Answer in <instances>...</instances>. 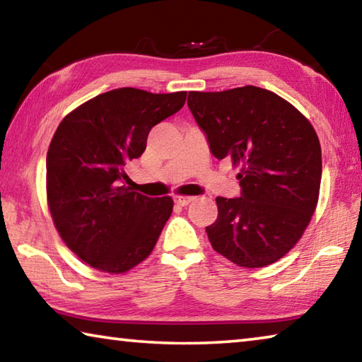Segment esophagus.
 Listing matches in <instances>:
<instances>
[{
	"mask_svg": "<svg viewBox=\"0 0 362 362\" xmlns=\"http://www.w3.org/2000/svg\"><path fill=\"white\" fill-rule=\"evenodd\" d=\"M194 198L193 196H177L175 198V203L179 204V206H188L189 203H192Z\"/></svg>",
	"mask_w": 362,
	"mask_h": 362,
	"instance_id": "1",
	"label": "esophagus"
}]
</instances>
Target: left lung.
<instances>
[{"label": "left lung", "instance_id": "left-lung-1", "mask_svg": "<svg viewBox=\"0 0 362 362\" xmlns=\"http://www.w3.org/2000/svg\"><path fill=\"white\" fill-rule=\"evenodd\" d=\"M188 108L212 155L240 166V198L218 196L206 226L216 252L244 268H262L296 246L320 198L322 161L315 127L272 90L244 86L188 94Z\"/></svg>", "mask_w": 362, "mask_h": 362}]
</instances>
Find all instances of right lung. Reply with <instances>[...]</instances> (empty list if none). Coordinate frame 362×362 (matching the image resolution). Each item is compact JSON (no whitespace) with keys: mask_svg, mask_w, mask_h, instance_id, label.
Instances as JSON below:
<instances>
[{"mask_svg":"<svg viewBox=\"0 0 362 362\" xmlns=\"http://www.w3.org/2000/svg\"><path fill=\"white\" fill-rule=\"evenodd\" d=\"M185 99V90L113 89L73 110L54 134L46 156L52 222L66 247L99 272H129L155 249L173 198L151 199L121 182L127 164L145 151L151 127Z\"/></svg>","mask_w":362,"mask_h":362,"instance_id":"add662e5","label":"right lung"}]
</instances>
